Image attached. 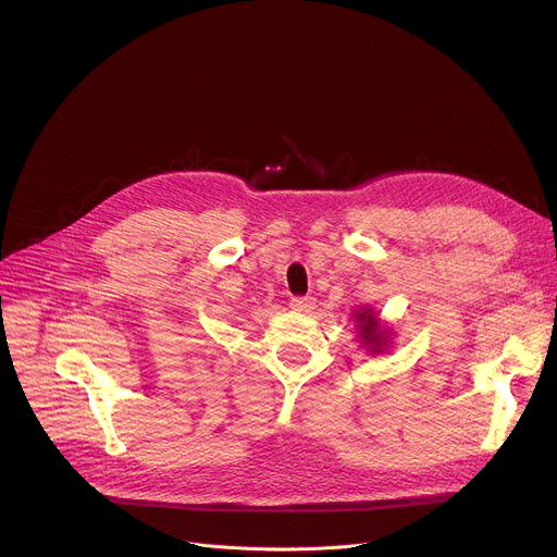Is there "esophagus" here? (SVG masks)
<instances>
[{
  "mask_svg": "<svg viewBox=\"0 0 557 557\" xmlns=\"http://www.w3.org/2000/svg\"><path fill=\"white\" fill-rule=\"evenodd\" d=\"M312 306H314V297H310V295H297L290 299V308L299 310V312H308Z\"/></svg>",
  "mask_w": 557,
  "mask_h": 557,
  "instance_id": "1",
  "label": "esophagus"
}]
</instances>
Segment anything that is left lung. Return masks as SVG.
I'll use <instances>...</instances> for the list:
<instances>
[{
    "label": "left lung",
    "instance_id": "obj_1",
    "mask_svg": "<svg viewBox=\"0 0 557 557\" xmlns=\"http://www.w3.org/2000/svg\"><path fill=\"white\" fill-rule=\"evenodd\" d=\"M357 329H359V337L366 342V346H370V350L372 352H381L383 350V346H385V335L387 333H383L381 329H379V324H376V317L372 314V310L370 308H366V310H357Z\"/></svg>",
    "mask_w": 557,
    "mask_h": 557
}]
</instances>
